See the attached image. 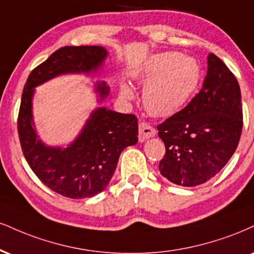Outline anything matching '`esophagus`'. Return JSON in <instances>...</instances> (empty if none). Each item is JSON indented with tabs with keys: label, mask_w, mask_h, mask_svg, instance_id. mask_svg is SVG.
<instances>
[{
	"label": "esophagus",
	"mask_w": 254,
	"mask_h": 254,
	"mask_svg": "<svg viewBox=\"0 0 254 254\" xmlns=\"http://www.w3.org/2000/svg\"><path fill=\"white\" fill-rule=\"evenodd\" d=\"M138 131H139L138 138L140 142L148 139L149 137H152L155 133H156V131H155L154 127H152L149 123H146V122H140L138 125Z\"/></svg>",
	"instance_id": "obj_1"
}]
</instances>
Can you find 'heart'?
Segmentation results:
<instances>
[{
  "mask_svg": "<svg viewBox=\"0 0 254 254\" xmlns=\"http://www.w3.org/2000/svg\"><path fill=\"white\" fill-rule=\"evenodd\" d=\"M135 78L145 85L143 103L146 111L167 117L181 110L193 96L200 80V66L194 58L166 52L149 58ZM122 96L132 97L127 85L122 86Z\"/></svg>",
  "mask_w": 254,
  "mask_h": 254,
  "instance_id": "b5f03b06",
  "label": "heart"
}]
</instances>
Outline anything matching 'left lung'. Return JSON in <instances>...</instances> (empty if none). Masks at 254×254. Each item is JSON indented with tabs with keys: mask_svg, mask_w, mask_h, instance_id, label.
Listing matches in <instances>:
<instances>
[{
	"mask_svg": "<svg viewBox=\"0 0 254 254\" xmlns=\"http://www.w3.org/2000/svg\"><path fill=\"white\" fill-rule=\"evenodd\" d=\"M157 130L166 145L158 168L170 182L195 187L226 166L241 136L243 106L239 82L224 61L209 54L200 92Z\"/></svg>",
	"mask_w": 254,
	"mask_h": 254,
	"instance_id": "1",
	"label": "left lung"
}]
</instances>
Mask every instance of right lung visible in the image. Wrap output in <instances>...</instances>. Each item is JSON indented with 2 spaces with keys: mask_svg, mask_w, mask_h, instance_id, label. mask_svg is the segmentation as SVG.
<instances>
[{
  "mask_svg": "<svg viewBox=\"0 0 254 254\" xmlns=\"http://www.w3.org/2000/svg\"><path fill=\"white\" fill-rule=\"evenodd\" d=\"M105 57L106 51L99 46L61 47L30 72L23 87L17 132L24 157L40 181L69 198L91 197L106 188L121 152L138 140V121L135 115L100 108L68 148H47L33 129V87L63 73L93 71ZM97 91L102 99L109 94L105 82L98 84Z\"/></svg>",
  "mask_w": 254,
  "mask_h": 254,
  "instance_id": "right-lung-1",
  "label": "right lung"
}]
</instances>
